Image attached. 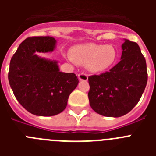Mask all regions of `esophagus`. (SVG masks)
Listing matches in <instances>:
<instances>
[{
    "label": "esophagus",
    "instance_id": "34e87169",
    "mask_svg": "<svg viewBox=\"0 0 156 156\" xmlns=\"http://www.w3.org/2000/svg\"><path fill=\"white\" fill-rule=\"evenodd\" d=\"M78 79H79L80 81H87L88 80V76L87 74L81 73L78 75Z\"/></svg>",
    "mask_w": 156,
    "mask_h": 156
}]
</instances>
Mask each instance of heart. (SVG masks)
<instances>
[{"label":"heart","mask_w":156,"mask_h":156,"mask_svg":"<svg viewBox=\"0 0 156 156\" xmlns=\"http://www.w3.org/2000/svg\"><path fill=\"white\" fill-rule=\"evenodd\" d=\"M71 57L76 63L85 65L87 71L99 73L113 66L118 57L117 50L111 44H97L88 43L74 46L70 51Z\"/></svg>","instance_id":"b5f03b06"}]
</instances>
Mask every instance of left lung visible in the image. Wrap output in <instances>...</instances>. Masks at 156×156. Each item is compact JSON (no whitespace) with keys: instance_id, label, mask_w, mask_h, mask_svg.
<instances>
[{"instance_id":"left-lung-1","label":"left lung","mask_w":156,"mask_h":156,"mask_svg":"<svg viewBox=\"0 0 156 156\" xmlns=\"http://www.w3.org/2000/svg\"><path fill=\"white\" fill-rule=\"evenodd\" d=\"M121 60L109 72L89 76L92 109L104 116L120 117L138 103L148 81L146 61L137 43L124 39Z\"/></svg>"}]
</instances>
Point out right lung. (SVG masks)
Returning <instances> with one entry per match:
<instances>
[{"instance_id":"1","label":"right lung","mask_w":156,"mask_h":156,"mask_svg":"<svg viewBox=\"0 0 156 156\" xmlns=\"http://www.w3.org/2000/svg\"><path fill=\"white\" fill-rule=\"evenodd\" d=\"M56 43L52 37L27 38L10 62L8 81L14 94L26 110L39 116L61 113L79 83L73 73L60 72L58 61L37 55L52 52Z\"/></svg>"}]
</instances>
